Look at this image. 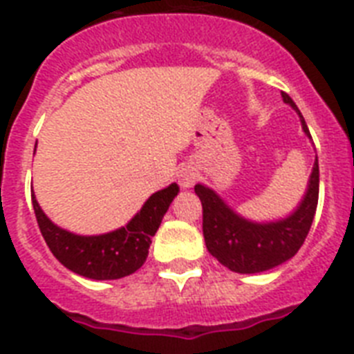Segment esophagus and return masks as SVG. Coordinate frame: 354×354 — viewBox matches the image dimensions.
<instances>
[{"label": "esophagus", "mask_w": 354, "mask_h": 354, "mask_svg": "<svg viewBox=\"0 0 354 354\" xmlns=\"http://www.w3.org/2000/svg\"><path fill=\"white\" fill-rule=\"evenodd\" d=\"M179 184L180 188H192L194 186V180H195V170L192 168V166H186V168H183V170L179 171Z\"/></svg>", "instance_id": "1"}]
</instances>
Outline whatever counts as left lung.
<instances>
[{
	"instance_id": "left-lung-1",
	"label": "left lung",
	"mask_w": 354,
	"mask_h": 354,
	"mask_svg": "<svg viewBox=\"0 0 354 354\" xmlns=\"http://www.w3.org/2000/svg\"><path fill=\"white\" fill-rule=\"evenodd\" d=\"M284 103L299 113L304 133L311 139L308 124L295 101L282 92ZM318 159L309 175L308 188L293 212L277 221H251L236 213L215 189L195 184V194L203 203V233L206 248L227 270L235 273H262L284 264L306 241L318 204Z\"/></svg>"
}]
</instances>
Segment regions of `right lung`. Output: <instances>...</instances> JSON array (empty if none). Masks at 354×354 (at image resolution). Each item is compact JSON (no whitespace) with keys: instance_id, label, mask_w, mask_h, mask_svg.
<instances>
[{"instance_id":"1","label":"right lung","mask_w":354,"mask_h":354,"mask_svg":"<svg viewBox=\"0 0 354 354\" xmlns=\"http://www.w3.org/2000/svg\"><path fill=\"white\" fill-rule=\"evenodd\" d=\"M177 194L179 186L171 183L146 198L124 226L101 235H77L54 224L41 209L34 192L32 206L46 246L66 270L92 280H115L136 273L145 264L151 236Z\"/></svg>"}]
</instances>
